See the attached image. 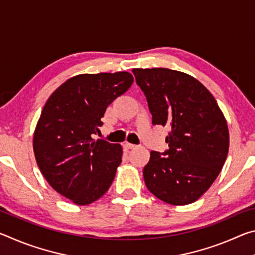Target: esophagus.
Listing matches in <instances>:
<instances>
[{
	"label": "esophagus",
	"mask_w": 255,
	"mask_h": 255,
	"mask_svg": "<svg viewBox=\"0 0 255 255\" xmlns=\"http://www.w3.org/2000/svg\"><path fill=\"white\" fill-rule=\"evenodd\" d=\"M125 147L128 148V149H132V148H136L137 145L135 144H130V143H125Z\"/></svg>",
	"instance_id": "1"
}]
</instances>
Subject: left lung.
I'll use <instances>...</instances> for the list:
<instances>
[{
    "label": "left lung",
    "instance_id": "8db88e82",
    "mask_svg": "<svg viewBox=\"0 0 255 255\" xmlns=\"http://www.w3.org/2000/svg\"><path fill=\"white\" fill-rule=\"evenodd\" d=\"M153 125L170 127L164 153L150 152L145 184L170 205H188L210 188L226 161V119L208 90L195 77L169 68H133Z\"/></svg>",
    "mask_w": 255,
    "mask_h": 255
}]
</instances>
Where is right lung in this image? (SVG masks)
Here are the masks:
<instances>
[{
    "label": "right lung",
    "instance_id": "add662e5",
    "mask_svg": "<svg viewBox=\"0 0 255 255\" xmlns=\"http://www.w3.org/2000/svg\"><path fill=\"white\" fill-rule=\"evenodd\" d=\"M128 72L81 74L47 100L33 133L38 166L50 187L76 205H89L110 188L123 148L100 132L107 107L130 88Z\"/></svg>",
    "mask_w": 255,
    "mask_h": 255
}]
</instances>
